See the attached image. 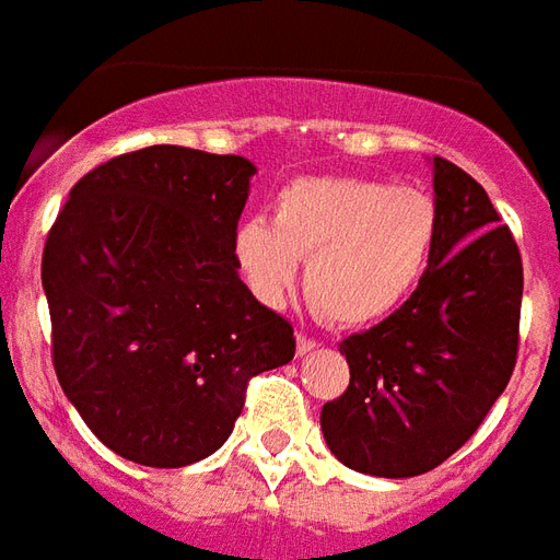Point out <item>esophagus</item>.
<instances>
[{
	"mask_svg": "<svg viewBox=\"0 0 560 560\" xmlns=\"http://www.w3.org/2000/svg\"><path fill=\"white\" fill-rule=\"evenodd\" d=\"M314 349H319V342L314 337H307V334H296V351L299 354H311Z\"/></svg>",
	"mask_w": 560,
	"mask_h": 560,
	"instance_id": "34e87169",
	"label": "esophagus"
}]
</instances>
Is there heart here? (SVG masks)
Masks as SVG:
<instances>
[{
	"label": "heart",
	"mask_w": 560,
	"mask_h": 560,
	"mask_svg": "<svg viewBox=\"0 0 560 560\" xmlns=\"http://www.w3.org/2000/svg\"><path fill=\"white\" fill-rule=\"evenodd\" d=\"M439 241V206L421 188L363 177H302L276 197V218H244L235 264L253 293L279 305L307 258V299L331 323L374 325L424 281Z\"/></svg>",
	"instance_id": "heart-1"
}]
</instances>
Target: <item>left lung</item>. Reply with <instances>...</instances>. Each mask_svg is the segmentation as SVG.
<instances>
[{
    "mask_svg": "<svg viewBox=\"0 0 560 560\" xmlns=\"http://www.w3.org/2000/svg\"><path fill=\"white\" fill-rule=\"evenodd\" d=\"M439 241L418 290L340 342L349 389L319 416L331 453L369 477L439 468L477 433L517 363L523 264L477 179L433 156Z\"/></svg>",
    "mask_w": 560,
    "mask_h": 560,
    "instance_id": "8db88e82",
    "label": "left lung"
}]
</instances>
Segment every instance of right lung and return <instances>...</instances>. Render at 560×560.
I'll return each instance as SVG.
<instances>
[{
	"instance_id": "1",
	"label": "right lung",
	"mask_w": 560,
	"mask_h": 560,
	"mask_svg": "<svg viewBox=\"0 0 560 560\" xmlns=\"http://www.w3.org/2000/svg\"><path fill=\"white\" fill-rule=\"evenodd\" d=\"M255 165L153 144L78 179L43 249L66 398L121 459L183 468L226 442L249 377L296 354L293 325L237 276Z\"/></svg>"
}]
</instances>
